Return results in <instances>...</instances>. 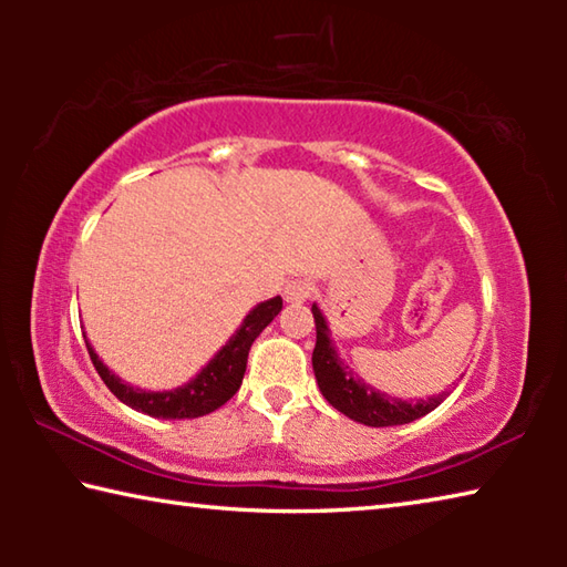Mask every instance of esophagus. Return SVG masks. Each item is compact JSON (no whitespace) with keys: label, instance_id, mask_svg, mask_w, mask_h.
<instances>
[{"label":"esophagus","instance_id":"34e87169","mask_svg":"<svg viewBox=\"0 0 567 567\" xmlns=\"http://www.w3.org/2000/svg\"><path fill=\"white\" fill-rule=\"evenodd\" d=\"M312 290L315 287L310 280H302V277L300 280H290L285 285V300L287 302H305L307 297L312 295Z\"/></svg>","mask_w":567,"mask_h":567}]
</instances>
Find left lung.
Here are the masks:
<instances>
[{
    "label": "left lung",
    "mask_w": 567,
    "mask_h": 567,
    "mask_svg": "<svg viewBox=\"0 0 567 567\" xmlns=\"http://www.w3.org/2000/svg\"><path fill=\"white\" fill-rule=\"evenodd\" d=\"M312 318L315 330H318V342H315L312 350L315 378H318L324 400L334 410H340L342 415L370 427H390L405 425V422L427 415V412H433L443 402V395L408 402L364 385V380L354 378V372L344 368V362L338 358V350H334L330 340V328L318 305H312Z\"/></svg>",
    "instance_id": "obj_1"
}]
</instances>
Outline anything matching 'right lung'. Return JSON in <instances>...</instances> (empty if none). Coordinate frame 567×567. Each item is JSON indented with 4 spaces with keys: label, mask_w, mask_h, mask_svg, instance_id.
I'll return each mask as SVG.
<instances>
[{
    "label": "right lung",
    "mask_w": 567,
    "mask_h": 567,
    "mask_svg": "<svg viewBox=\"0 0 567 567\" xmlns=\"http://www.w3.org/2000/svg\"><path fill=\"white\" fill-rule=\"evenodd\" d=\"M280 310L282 297H272V300L257 305L255 310H249L245 322L239 324V330L229 338L225 348L207 362V368H203L199 375L192 378L187 385L165 392H150L127 385V382H122L114 372L107 370V364L97 358L92 344H87V350L94 370L100 372L104 385H107L112 390V395L122 400L124 405L162 420L203 417L209 415V412H215L217 408H223L239 390V385H243L249 348H252L257 334L280 315Z\"/></svg>",
    "instance_id": "1"
}]
</instances>
